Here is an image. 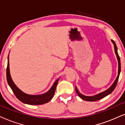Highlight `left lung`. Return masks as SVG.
<instances>
[{"instance_id":"left-lung-1","label":"left lung","mask_w":125,"mask_h":125,"mask_svg":"<svg viewBox=\"0 0 125 125\" xmlns=\"http://www.w3.org/2000/svg\"><path fill=\"white\" fill-rule=\"evenodd\" d=\"M111 42L113 43L114 46V50H115V52L116 55H117V60L118 62V76L116 79L115 80V81L113 83L112 85L110 86V87H109V89L106 90L104 91V92H102L99 94H98L96 95H95L94 96H85L84 95H83L82 94L79 93V91L78 90L77 88L75 87V91L77 94L78 95V96H79L81 98H82V99H83L84 101H90V102H94V101H96L98 100H99V99H101L102 98H104V97H105L108 95L111 94V93L114 91V90L116 86H117L118 81L119 79V74H120L121 73V60H120V58H119V56L118 54V49H117V45H116L115 43V42L113 41V40H111Z\"/></svg>"}]
</instances>
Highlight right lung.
Segmentation results:
<instances>
[{"label": "right lung", "instance_id": "add662e5", "mask_svg": "<svg viewBox=\"0 0 125 125\" xmlns=\"http://www.w3.org/2000/svg\"><path fill=\"white\" fill-rule=\"evenodd\" d=\"M7 81L8 85L12 89L13 93H14L16 97L19 99L21 102L24 104H31V105H38V104H42L49 102L54 96L55 91L56 87L57 86L59 79H58L54 82L51 89L44 94L41 95H29L23 93L21 90L17 86L15 85L14 82H13L12 78H11L10 73L9 67V55L8 56V63L6 71Z\"/></svg>", "mask_w": 125, "mask_h": 125}]
</instances>
